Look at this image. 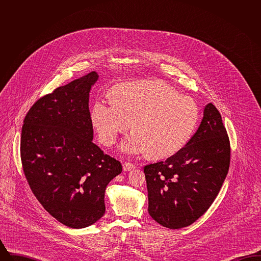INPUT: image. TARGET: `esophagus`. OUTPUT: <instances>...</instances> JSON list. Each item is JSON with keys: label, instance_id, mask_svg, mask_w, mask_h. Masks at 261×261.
<instances>
[{"label": "esophagus", "instance_id": "1", "mask_svg": "<svg viewBox=\"0 0 261 261\" xmlns=\"http://www.w3.org/2000/svg\"><path fill=\"white\" fill-rule=\"evenodd\" d=\"M135 164L131 163V162H125L123 164V170L124 171H130V170H133L135 168Z\"/></svg>", "mask_w": 261, "mask_h": 261}]
</instances>
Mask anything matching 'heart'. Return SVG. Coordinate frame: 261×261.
I'll return each mask as SVG.
<instances>
[{
    "mask_svg": "<svg viewBox=\"0 0 261 261\" xmlns=\"http://www.w3.org/2000/svg\"><path fill=\"white\" fill-rule=\"evenodd\" d=\"M92 123L99 140L107 146L131 127L135 130L121 143L129 155L162 159L182 149L198 123L196 102L180 95L160 80H142L117 90V98L109 97L94 105Z\"/></svg>",
    "mask_w": 261,
    "mask_h": 261,
    "instance_id": "obj_1",
    "label": "heart"
}]
</instances>
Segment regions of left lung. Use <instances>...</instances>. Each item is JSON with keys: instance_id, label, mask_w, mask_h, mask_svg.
Listing matches in <instances>:
<instances>
[{"instance_id": "obj_1", "label": "left lung", "mask_w": 261, "mask_h": 261, "mask_svg": "<svg viewBox=\"0 0 261 261\" xmlns=\"http://www.w3.org/2000/svg\"><path fill=\"white\" fill-rule=\"evenodd\" d=\"M229 165V138L220 113L211 102L184 148L164 162L144 167L149 215L169 229L194 223L217 197Z\"/></svg>"}]
</instances>
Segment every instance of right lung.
I'll list each match as a JSON object with an SVG mask.
<instances>
[{
  "mask_svg": "<svg viewBox=\"0 0 261 261\" xmlns=\"http://www.w3.org/2000/svg\"><path fill=\"white\" fill-rule=\"evenodd\" d=\"M98 79L92 71L38 99L21 131V162L34 196L74 229L103 216L106 188L122 171L120 162L93 143L89 96Z\"/></svg>",
  "mask_w": 261,
  "mask_h": 261,
  "instance_id": "1",
  "label": "right lung"
}]
</instances>
